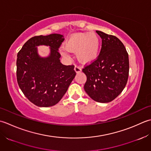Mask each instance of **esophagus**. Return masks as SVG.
<instances>
[{"label": "esophagus", "mask_w": 151, "mask_h": 151, "mask_svg": "<svg viewBox=\"0 0 151 151\" xmlns=\"http://www.w3.org/2000/svg\"><path fill=\"white\" fill-rule=\"evenodd\" d=\"M74 70H75L76 73H80L81 72V68L79 66H76L75 68H74Z\"/></svg>", "instance_id": "34e87169"}]
</instances>
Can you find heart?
Returning <instances> with one entry per match:
<instances>
[{
	"label": "heart",
	"instance_id": "b5f03b06",
	"mask_svg": "<svg viewBox=\"0 0 151 151\" xmlns=\"http://www.w3.org/2000/svg\"><path fill=\"white\" fill-rule=\"evenodd\" d=\"M100 45V38L96 33L78 32L69 37L65 42V48H61L60 52L66 58H70L68 51L76 53L79 62L88 64L97 58Z\"/></svg>",
	"mask_w": 151,
	"mask_h": 151
}]
</instances>
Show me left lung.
<instances>
[{
    "instance_id": "8db88e82",
    "label": "left lung",
    "mask_w": 151,
    "mask_h": 151,
    "mask_svg": "<svg viewBox=\"0 0 151 151\" xmlns=\"http://www.w3.org/2000/svg\"><path fill=\"white\" fill-rule=\"evenodd\" d=\"M96 32L102 40L101 48L96 60L82 70L87 76L84 89L94 101L107 103L117 97L127 83L128 54L116 36Z\"/></svg>"
}]
</instances>
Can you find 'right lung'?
<instances>
[{
	"label": "right lung",
	"mask_w": 151,
	"mask_h": 151,
	"mask_svg": "<svg viewBox=\"0 0 151 151\" xmlns=\"http://www.w3.org/2000/svg\"><path fill=\"white\" fill-rule=\"evenodd\" d=\"M63 35L51 34L30 38L17 53V81L24 96L35 105L50 107L57 104L66 93L76 73L73 65L60 63L58 48ZM50 46V54L41 58L37 46Z\"/></svg>",
	"instance_id": "add662e5"
}]
</instances>
